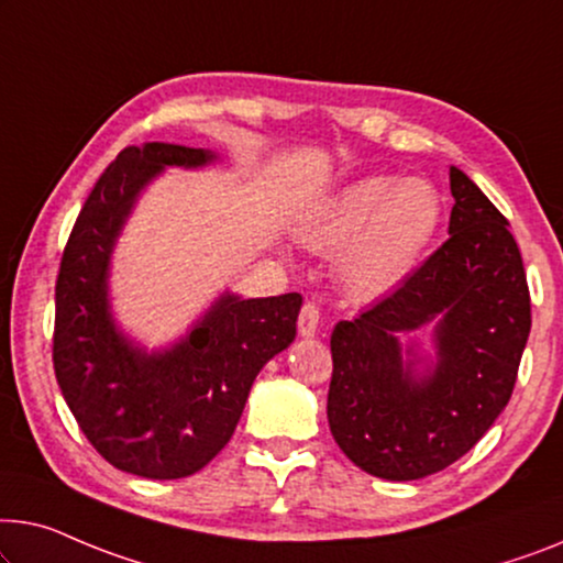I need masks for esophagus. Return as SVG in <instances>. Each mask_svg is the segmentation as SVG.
Returning a JSON list of instances; mask_svg holds the SVG:
<instances>
[{"label": "esophagus", "mask_w": 563, "mask_h": 563, "mask_svg": "<svg viewBox=\"0 0 563 563\" xmlns=\"http://www.w3.org/2000/svg\"><path fill=\"white\" fill-rule=\"evenodd\" d=\"M318 321H321V310H318L316 303H306L298 313V333L306 335V339L316 335Z\"/></svg>", "instance_id": "esophagus-1"}]
</instances>
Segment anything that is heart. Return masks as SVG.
I'll use <instances>...</instances> for the list:
<instances>
[{"mask_svg":"<svg viewBox=\"0 0 563 563\" xmlns=\"http://www.w3.org/2000/svg\"><path fill=\"white\" fill-rule=\"evenodd\" d=\"M444 205L432 181L368 174L343 184L296 222L313 253H335V275L349 296L376 300L412 278L438 240Z\"/></svg>","mask_w":563,"mask_h":563,"instance_id":"heart-1","label":"heart"}]
</instances>
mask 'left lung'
<instances>
[{"instance_id":"8db88e82","label":"left lung","mask_w":563,"mask_h":563,"mask_svg":"<svg viewBox=\"0 0 563 563\" xmlns=\"http://www.w3.org/2000/svg\"><path fill=\"white\" fill-rule=\"evenodd\" d=\"M450 240L382 303L331 333L329 424L351 463L419 481L455 463L514 394L528 333L521 250L477 184L450 166ZM433 329L434 355L401 344Z\"/></svg>"}]
</instances>
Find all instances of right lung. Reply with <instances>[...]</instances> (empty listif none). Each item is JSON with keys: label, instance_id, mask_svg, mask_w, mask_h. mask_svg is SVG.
Segmentation results:
<instances>
[{"label": "right lung", "instance_id": "obj_1", "mask_svg": "<svg viewBox=\"0 0 563 563\" xmlns=\"http://www.w3.org/2000/svg\"><path fill=\"white\" fill-rule=\"evenodd\" d=\"M209 148H123L96 181L55 285L53 364L90 444L123 473L176 481L230 442L255 376L296 339L300 292L242 298L224 290L169 346L146 349L111 306V263L133 207L169 166L205 169Z\"/></svg>", "mask_w": 563, "mask_h": 563}]
</instances>
